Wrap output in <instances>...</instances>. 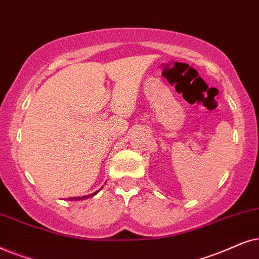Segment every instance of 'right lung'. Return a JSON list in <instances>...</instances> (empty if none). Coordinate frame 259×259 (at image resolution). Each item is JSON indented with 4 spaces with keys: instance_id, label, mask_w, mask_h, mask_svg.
I'll return each mask as SVG.
<instances>
[{
    "instance_id": "right-lung-1",
    "label": "right lung",
    "mask_w": 259,
    "mask_h": 259,
    "mask_svg": "<svg viewBox=\"0 0 259 259\" xmlns=\"http://www.w3.org/2000/svg\"><path fill=\"white\" fill-rule=\"evenodd\" d=\"M98 193V191L97 192H95V193H92V194H90V195H85V196H73V198H68V200H84V199H88V198H91V196H94V195H96Z\"/></svg>"
}]
</instances>
